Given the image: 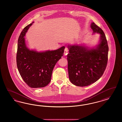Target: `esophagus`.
I'll return each mask as SVG.
<instances>
[{"mask_svg": "<svg viewBox=\"0 0 122 122\" xmlns=\"http://www.w3.org/2000/svg\"><path fill=\"white\" fill-rule=\"evenodd\" d=\"M68 52V49L67 47H65L64 51V55H66Z\"/></svg>", "mask_w": 122, "mask_h": 122, "instance_id": "obj_1", "label": "esophagus"}]
</instances>
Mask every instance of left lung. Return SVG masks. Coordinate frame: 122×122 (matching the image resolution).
I'll return each instance as SVG.
<instances>
[{
    "label": "left lung",
    "instance_id": "obj_1",
    "mask_svg": "<svg viewBox=\"0 0 122 122\" xmlns=\"http://www.w3.org/2000/svg\"><path fill=\"white\" fill-rule=\"evenodd\" d=\"M93 34H100L98 44L92 48L84 45H69L68 69L70 82L78 86H86L98 81L106 68L108 46L103 31L94 22Z\"/></svg>",
    "mask_w": 122,
    "mask_h": 122
}]
</instances>
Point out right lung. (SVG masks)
Returning <instances> with one entry per match:
<instances>
[{
	"label": "right lung",
	"mask_w": 122,
	"mask_h": 122,
	"mask_svg": "<svg viewBox=\"0 0 122 122\" xmlns=\"http://www.w3.org/2000/svg\"><path fill=\"white\" fill-rule=\"evenodd\" d=\"M33 23L25 26L19 37L16 63L24 81L29 87L37 88L45 87L50 83L53 69L63 56L65 47L43 52L29 49L26 45L24 36Z\"/></svg>",
	"instance_id": "right-lung-1"
}]
</instances>
